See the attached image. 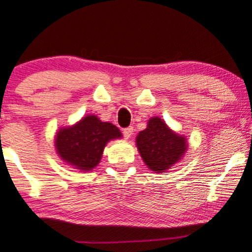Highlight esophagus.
Wrapping results in <instances>:
<instances>
[{"label":"esophagus","instance_id":"1","mask_svg":"<svg viewBox=\"0 0 252 252\" xmlns=\"http://www.w3.org/2000/svg\"><path fill=\"white\" fill-rule=\"evenodd\" d=\"M132 132H134V128H132V126H128V128L123 129V135H124V137H126V140H128L129 137L131 136Z\"/></svg>","mask_w":252,"mask_h":252}]
</instances>
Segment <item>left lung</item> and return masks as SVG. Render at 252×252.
<instances>
[{
  "label": "left lung",
  "mask_w": 252,
  "mask_h": 252,
  "mask_svg": "<svg viewBox=\"0 0 252 252\" xmlns=\"http://www.w3.org/2000/svg\"><path fill=\"white\" fill-rule=\"evenodd\" d=\"M136 147L151 171L162 173L178 164L188 151L187 137L177 134L160 117H152L136 136Z\"/></svg>",
  "instance_id": "8db88e82"
}]
</instances>
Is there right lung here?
Returning a JSON list of instances; mask_svg holds the SVG:
<instances>
[{"label":"right lung","mask_w":252,"mask_h":252,"mask_svg":"<svg viewBox=\"0 0 252 252\" xmlns=\"http://www.w3.org/2000/svg\"><path fill=\"white\" fill-rule=\"evenodd\" d=\"M123 136L120 129L95 115H87L75 124L62 126L55 135L60 159L82 172L92 171L100 162L105 146Z\"/></svg>","instance_id":"1"}]
</instances>
